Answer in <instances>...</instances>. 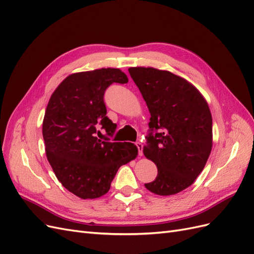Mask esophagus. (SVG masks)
Wrapping results in <instances>:
<instances>
[{"label": "esophagus", "instance_id": "34e87169", "mask_svg": "<svg viewBox=\"0 0 254 254\" xmlns=\"http://www.w3.org/2000/svg\"><path fill=\"white\" fill-rule=\"evenodd\" d=\"M135 145L137 147V150H139V156H142L143 155V144L140 143V142H137Z\"/></svg>", "mask_w": 254, "mask_h": 254}]
</instances>
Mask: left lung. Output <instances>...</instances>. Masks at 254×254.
<instances>
[{
	"label": "left lung",
	"mask_w": 254,
	"mask_h": 254,
	"mask_svg": "<svg viewBox=\"0 0 254 254\" xmlns=\"http://www.w3.org/2000/svg\"><path fill=\"white\" fill-rule=\"evenodd\" d=\"M150 113L143 152L158 175L145 188L175 195L194 183L212 150V115L205 98L180 76L155 67L128 68Z\"/></svg>",
	"instance_id": "8db88e82"
}]
</instances>
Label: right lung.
<instances>
[{
  "mask_svg": "<svg viewBox=\"0 0 254 254\" xmlns=\"http://www.w3.org/2000/svg\"><path fill=\"white\" fill-rule=\"evenodd\" d=\"M126 83L120 68H98L68 75L53 92L45 110L42 134L45 152L58 181L81 199L102 197L110 190L119 168L136 158L129 142L98 139L101 125L112 135L117 124L106 117V89Z\"/></svg>",
  "mask_w": 254,
  "mask_h": 254,
  "instance_id": "add662e5",
  "label": "right lung"
}]
</instances>
